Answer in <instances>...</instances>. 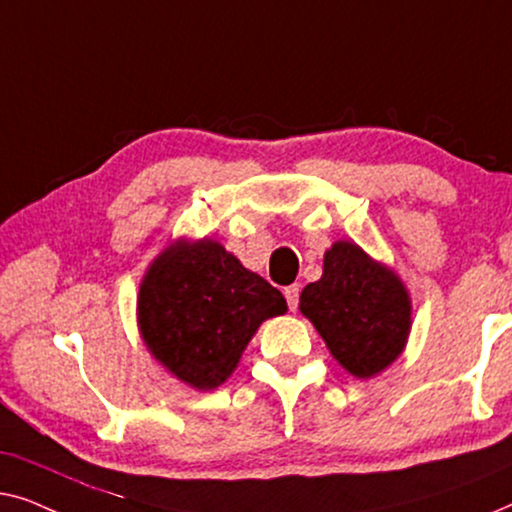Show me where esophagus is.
Listing matches in <instances>:
<instances>
[{
    "instance_id": "obj_1",
    "label": "esophagus",
    "mask_w": 512,
    "mask_h": 512,
    "mask_svg": "<svg viewBox=\"0 0 512 512\" xmlns=\"http://www.w3.org/2000/svg\"><path fill=\"white\" fill-rule=\"evenodd\" d=\"M283 294H285V299H287V306H290V311H297V306H299V287L297 285L285 287Z\"/></svg>"
}]
</instances>
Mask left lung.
Wrapping results in <instances>:
<instances>
[{
  "mask_svg": "<svg viewBox=\"0 0 512 512\" xmlns=\"http://www.w3.org/2000/svg\"><path fill=\"white\" fill-rule=\"evenodd\" d=\"M299 311L345 371L373 378L406 348L413 306L397 273L357 243L336 241L325 253L322 278L301 292Z\"/></svg>",
  "mask_w": 512,
  "mask_h": 512,
  "instance_id": "obj_1",
  "label": "left lung"
}]
</instances>
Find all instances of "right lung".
<instances>
[{
	"instance_id": "add662e5",
	"label": "right lung",
	"mask_w": 512,
	"mask_h": 512,
	"mask_svg": "<svg viewBox=\"0 0 512 512\" xmlns=\"http://www.w3.org/2000/svg\"><path fill=\"white\" fill-rule=\"evenodd\" d=\"M139 331L157 362L194 390H215L285 297L218 241L178 239L148 266L139 287Z\"/></svg>"
}]
</instances>
